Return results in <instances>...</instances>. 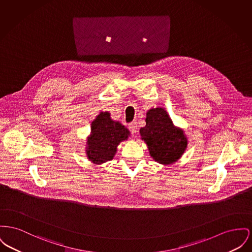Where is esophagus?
Instances as JSON below:
<instances>
[{
  "label": "esophagus",
  "mask_w": 252,
  "mask_h": 252,
  "mask_svg": "<svg viewBox=\"0 0 252 252\" xmlns=\"http://www.w3.org/2000/svg\"><path fill=\"white\" fill-rule=\"evenodd\" d=\"M128 127H129V130L135 134L137 132V129H138V126H137V123L136 122H132L128 125Z\"/></svg>",
  "instance_id": "obj_1"
}]
</instances>
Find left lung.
<instances>
[{"instance_id":"obj_1","label":"left lung","mask_w":252,"mask_h":252,"mask_svg":"<svg viewBox=\"0 0 252 252\" xmlns=\"http://www.w3.org/2000/svg\"><path fill=\"white\" fill-rule=\"evenodd\" d=\"M146 123L140 134L152 159L164 165L176 163L189 144L184 130L174 126L163 107L150 108L147 112Z\"/></svg>"}]
</instances>
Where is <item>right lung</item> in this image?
Wrapping results in <instances>:
<instances>
[{
  "label": "right lung",
  "instance_id": "add662e5",
  "mask_svg": "<svg viewBox=\"0 0 252 252\" xmlns=\"http://www.w3.org/2000/svg\"><path fill=\"white\" fill-rule=\"evenodd\" d=\"M129 136V130L119 121L110 118L109 112H100L91 123L86 148L88 159L94 164H102L112 160L117 152V147Z\"/></svg>",
  "mask_w": 252,
  "mask_h": 252
}]
</instances>
